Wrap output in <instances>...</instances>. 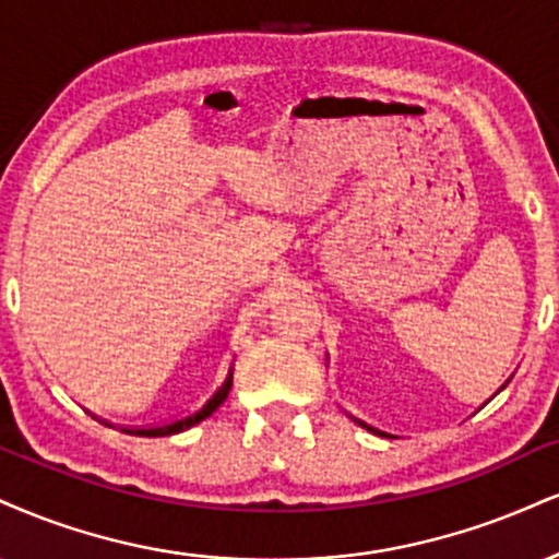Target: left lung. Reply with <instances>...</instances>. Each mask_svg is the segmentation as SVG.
<instances>
[{
    "label": "left lung",
    "instance_id": "1",
    "mask_svg": "<svg viewBox=\"0 0 559 559\" xmlns=\"http://www.w3.org/2000/svg\"><path fill=\"white\" fill-rule=\"evenodd\" d=\"M502 388H506V385H502ZM359 425H361V421H359ZM361 427H367V425H361ZM369 429V432H378V429H372V427H367ZM382 435V432H380Z\"/></svg>",
    "mask_w": 559,
    "mask_h": 559
}]
</instances>
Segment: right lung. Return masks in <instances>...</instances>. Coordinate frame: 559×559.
Wrapping results in <instances>:
<instances>
[{
    "mask_svg": "<svg viewBox=\"0 0 559 559\" xmlns=\"http://www.w3.org/2000/svg\"><path fill=\"white\" fill-rule=\"evenodd\" d=\"M231 378H234V369H228V374H226V378H224V382H221V385L215 388L211 395H207L203 406H200V408H194L192 414H187V416H177V419H174V421H166V425H158V427L138 429V435H143V437H164V435H177V432H181V429H187V427L198 425V421H203L205 416H211V414L215 412V408H218L221 403L226 401L228 390H231Z\"/></svg>",
    "mask_w": 559,
    "mask_h": 559,
    "instance_id": "add662e5",
    "label": "right lung"
}]
</instances>
